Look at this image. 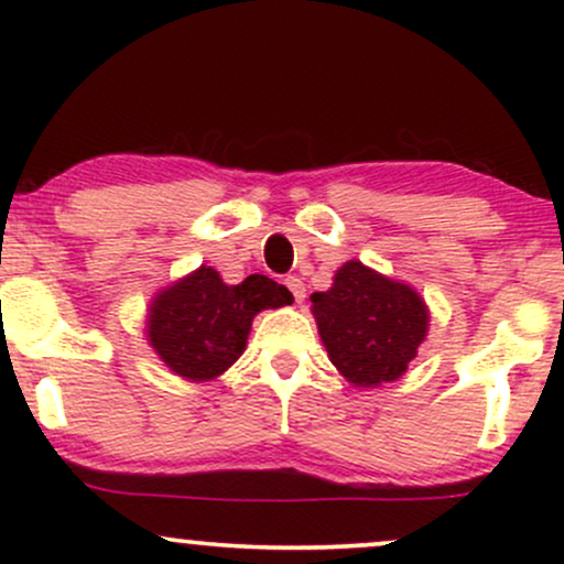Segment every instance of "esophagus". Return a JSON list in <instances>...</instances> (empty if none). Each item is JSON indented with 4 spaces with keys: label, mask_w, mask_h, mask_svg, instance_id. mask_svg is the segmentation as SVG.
I'll return each mask as SVG.
<instances>
[{
    "label": "esophagus",
    "mask_w": 564,
    "mask_h": 564,
    "mask_svg": "<svg viewBox=\"0 0 564 564\" xmlns=\"http://www.w3.org/2000/svg\"><path fill=\"white\" fill-rule=\"evenodd\" d=\"M286 286H289L291 294H294L296 302H304V291H307V289H304V281L300 275H286Z\"/></svg>",
    "instance_id": "obj_1"
}]
</instances>
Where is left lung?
Returning <instances> with one entry per match:
<instances>
[{"mask_svg":"<svg viewBox=\"0 0 564 564\" xmlns=\"http://www.w3.org/2000/svg\"><path fill=\"white\" fill-rule=\"evenodd\" d=\"M310 302L328 360L358 390L403 377L430 332L422 294L360 260L341 264Z\"/></svg>","mask_w":564,"mask_h":564,"instance_id":"obj_1","label":"left lung"}]
</instances>
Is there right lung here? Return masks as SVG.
<instances>
[{"mask_svg": "<svg viewBox=\"0 0 564 564\" xmlns=\"http://www.w3.org/2000/svg\"><path fill=\"white\" fill-rule=\"evenodd\" d=\"M291 302V291L273 278L249 275L228 286L215 268L200 264L148 304V345L174 377L215 381L243 355L254 315Z\"/></svg>", "mask_w": 564, "mask_h": 564, "instance_id": "1", "label": "right lung"}]
</instances>
